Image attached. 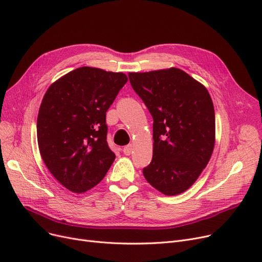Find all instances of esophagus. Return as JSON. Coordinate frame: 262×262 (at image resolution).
I'll list each match as a JSON object with an SVG mask.
<instances>
[{"mask_svg": "<svg viewBox=\"0 0 262 262\" xmlns=\"http://www.w3.org/2000/svg\"><path fill=\"white\" fill-rule=\"evenodd\" d=\"M133 149H134V145H133V144H128V145H126L125 147L123 148V153L128 156V155H130V154H132Z\"/></svg>", "mask_w": 262, "mask_h": 262, "instance_id": "34e87169", "label": "esophagus"}]
</instances>
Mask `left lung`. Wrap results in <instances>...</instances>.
<instances>
[{
	"label": "left lung",
	"instance_id": "8db88e82",
	"mask_svg": "<svg viewBox=\"0 0 262 262\" xmlns=\"http://www.w3.org/2000/svg\"><path fill=\"white\" fill-rule=\"evenodd\" d=\"M133 89L153 117V159L143 175L164 195L193 185L215 143L213 103L206 87L178 68L129 72Z\"/></svg>",
	"mask_w": 262,
	"mask_h": 262
}]
</instances>
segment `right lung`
<instances>
[{
	"label": "right lung",
	"instance_id": "obj_1",
	"mask_svg": "<svg viewBox=\"0 0 262 262\" xmlns=\"http://www.w3.org/2000/svg\"><path fill=\"white\" fill-rule=\"evenodd\" d=\"M127 76L81 67L47 90L37 118L40 155L68 190L84 193L98 185L116 155L106 140V112Z\"/></svg>",
	"mask_w": 262,
	"mask_h": 262
}]
</instances>
